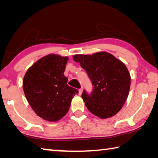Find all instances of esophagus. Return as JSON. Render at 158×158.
<instances>
[{"label":"esophagus","instance_id":"34e87169","mask_svg":"<svg viewBox=\"0 0 158 158\" xmlns=\"http://www.w3.org/2000/svg\"><path fill=\"white\" fill-rule=\"evenodd\" d=\"M82 92H83V89L81 88V89H79V95H81L82 94Z\"/></svg>","mask_w":158,"mask_h":158}]
</instances>
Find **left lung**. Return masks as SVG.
I'll return each instance as SVG.
<instances>
[{"mask_svg": "<svg viewBox=\"0 0 158 158\" xmlns=\"http://www.w3.org/2000/svg\"><path fill=\"white\" fill-rule=\"evenodd\" d=\"M73 59L85 69L93 85L91 94L84 90L81 95L87 109L100 118L116 115L129 94L131 78L127 67L106 52L76 54Z\"/></svg>", "mask_w": 158, "mask_h": 158, "instance_id": "8db88e82", "label": "left lung"}]
</instances>
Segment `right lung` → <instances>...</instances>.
<instances>
[{"mask_svg": "<svg viewBox=\"0 0 158 158\" xmlns=\"http://www.w3.org/2000/svg\"><path fill=\"white\" fill-rule=\"evenodd\" d=\"M68 57L49 54L36 61L23 77V89L37 116L56 122L68 113L74 96L79 93L67 84L64 75Z\"/></svg>", "mask_w": 158, "mask_h": 158, "instance_id": "add662e5", "label": "right lung"}]
</instances>
